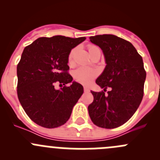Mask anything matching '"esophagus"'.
<instances>
[{
	"instance_id": "34e87169",
	"label": "esophagus",
	"mask_w": 160,
	"mask_h": 160,
	"mask_svg": "<svg viewBox=\"0 0 160 160\" xmlns=\"http://www.w3.org/2000/svg\"><path fill=\"white\" fill-rule=\"evenodd\" d=\"M83 90H84V92H89L90 91V89L88 88H87V87H84Z\"/></svg>"
}]
</instances>
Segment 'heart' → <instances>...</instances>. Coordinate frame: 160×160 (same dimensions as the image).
<instances>
[{
  "label": "heart",
  "instance_id": "heart-1",
  "mask_svg": "<svg viewBox=\"0 0 160 160\" xmlns=\"http://www.w3.org/2000/svg\"><path fill=\"white\" fill-rule=\"evenodd\" d=\"M99 49L97 46L90 45L88 46V50L90 53L91 54L94 50ZM76 49H73L71 50V52L68 56V63L69 65L72 66L74 64V56H75ZM98 72V71L94 69L89 68V67H80L78 69H77L73 72V77L76 81L78 83H82L83 85H89L93 80L97 77Z\"/></svg>",
  "mask_w": 160,
  "mask_h": 160
}]
</instances>
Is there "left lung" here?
Returning <instances> with one entry per match:
<instances>
[{
  "label": "left lung",
  "mask_w": 160,
  "mask_h": 160,
  "mask_svg": "<svg viewBox=\"0 0 160 160\" xmlns=\"http://www.w3.org/2000/svg\"><path fill=\"white\" fill-rule=\"evenodd\" d=\"M90 41L102 49L107 64L96 83L111 90L108 95L91 91L89 115L97 126L118 128L129 120L142 100L146 77L142 58L132 43L116 35H95Z\"/></svg>",
  "instance_id": "obj_1"
}]
</instances>
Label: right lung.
<instances>
[{"instance_id": "add662e5", "label": "right lung", "mask_w": 160, "mask_h": 160, "mask_svg": "<svg viewBox=\"0 0 160 160\" xmlns=\"http://www.w3.org/2000/svg\"><path fill=\"white\" fill-rule=\"evenodd\" d=\"M86 39L56 35L41 37L26 46L17 66L18 98L25 113L37 125L54 128L70 118L83 93L81 84L69 74L71 49ZM56 84L64 87L59 90Z\"/></svg>"}]
</instances>
